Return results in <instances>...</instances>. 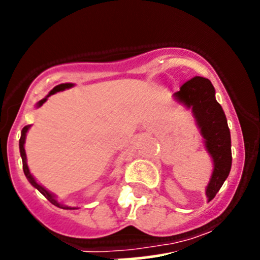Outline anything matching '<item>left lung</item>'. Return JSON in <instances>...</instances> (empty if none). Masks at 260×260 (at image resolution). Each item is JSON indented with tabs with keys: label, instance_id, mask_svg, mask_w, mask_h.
Segmentation results:
<instances>
[{
	"label": "left lung",
	"instance_id": "1",
	"mask_svg": "<svg viewBox=\"0 0 260 260\" xmlns=\"http://www.w3.org/2000/svg\"><path fill=\"white\" fill-rule=\"evenodd\" d=\"M175 98L191 108L201 128L206 147L213 160V174L207 186L208 201H212L231 170V137L228 119L215 98V87L205 77L196 76L181 85Z\"/></svg>",
	"mask_w": 260,
	"mask_h": 260
}]
</instances>
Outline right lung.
I'll list each match as a JSON object with an SVG mask.
<instances>
[{
	"label": "right lung",
	"instance_id": "1",
	"mask_svg": "<svg viewBox=\"0 0 260 260\" xmlns=\"http://www.w3.org/2000/svg\"><path fill=\"white\" fill-rule=\"evenodd\" d=\"M72 86H74V85H72V84H60V85H58V86H55L54 89H53L52 91L49 92V95H48V96H50V95L55 94V92H58V91H62V90H64V89H70V87H72ZM47 98H45V99H43V100H40V102L37 104L38 107L43 105V103H45ZM29 127H30V125H25V127L22 128L21 137H20V143H19V146H20V155H21V158H22V169H24L25 176H26L27 180L30 181V184H31L32 186H35V188H37L38 190H39L40 193H42L43 196H44V197L47 198V200L49 201L50 203H52V205L57 206V207H59V208H69V207H64V206H62V205H60V203H58V201L55 200L54 197H53L52 194H50L48 190H45V189L43 188L42 185H39V184H38L37 181H35V179L31 176V174H30L29 168H27V164H26V155H25V148H24L25 136H26V132H27V129H29Z\"/></svg>",
	"mask_w": 260,
	"mask_h": 260
}]
</instances>
